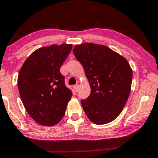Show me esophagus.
Here are the masks:
<instances>
[{
    "mask_svg": "<svg viewBox=\"0 0 158 158\" xmlns=\"http://www.w3.org/2000/svg\"><path fill=\"white\" fill-rule=\"evenodd\" d=\"M73 88H74V90L75 91V92H77L79 91V84H76V85H74V86H73Z\"/></svg>",
    "mask_w": 158,
    "mask_h": 158,
    "instance_id": "1",
    "label": "esophagus"
}]
</instances>
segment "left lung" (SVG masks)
<instances>
[{
  "label": "left lung",
  "instance_id": "obj_1",
  "mask_svg": "<svg viewBox=\"0 0 158 158\" xmlns=\"http://www.w3.org/2000/svg\"><path fill=\"white\" fill-rule=\"evenodd\" d=\"M75 57L82 64L91 87L81 99L84 112L92 123L104 124L116 119L130 93L132 71L124 57L103 45H76Z\"/></svg>",
  "mask_w": 158,
  "mask_h": 158
}]
</instances>
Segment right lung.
Listing matches in <instances>:
<instances>
[{"instance_id":"1","label":"right lung","mask_w":158,"mask_h":158,"mask_svg":"<svg viewBox=\"0 0 158 158\" xmlns=\"http://www.w3.org/2000/svg\"><path fill=\"white\" fill-rule=\"evenodd\" d=\"M72 48V44H65L39 48L20 70L18 86L22 102L32 119L41 125L59 123L72 96L60 72Z\"/></svg>"}]
</instances>
